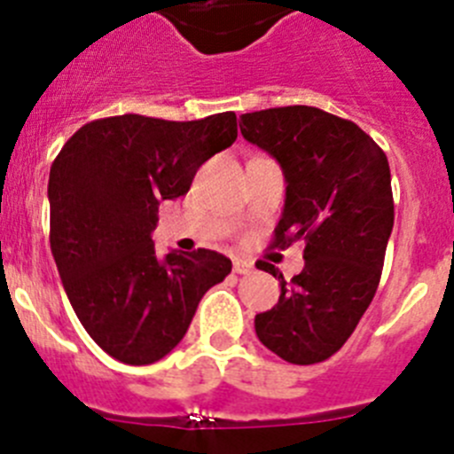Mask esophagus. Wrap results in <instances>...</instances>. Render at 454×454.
<instances>
[{
    "label": "esophagus",
    "mask_w": 454,
    "mask_h": 454,
    "mask_svg": "<svg viewBox=\"0 0 454 454\" xmlns=\"http://www.w3.org/2000/svg\"><path fill=\"white\" fill-rule=\"evenodd\" d=\"M252 262H247V259H234V272L236 275H250L252 272Z\"/></svg>",
    "instance_id": "esophagus-1"
}]
</instances>
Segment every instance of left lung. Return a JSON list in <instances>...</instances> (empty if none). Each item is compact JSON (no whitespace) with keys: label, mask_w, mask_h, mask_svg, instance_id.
Returning a JSON list of instances; mask_svg holds the SVG:
<instances>
[{"label":"left lung","mask_w":454,"mask_h":454,"mask_svg":"<svg viewBox=\"0 0 454 454\" xmlns=\"http://www.w3.org/2000/svg\"><path fill=\"white\" fill-rule=\"evenodd\" d=\"M240 134L279 163L286 179L275 246L302 239L304 268L282 295L256 314L254 330L284 362L330 359L350 339L382 277L393 230L387 154L355 122L314 106H282L240 115Z\"/></svg>","instance_id":"obj_1"}]
</instances>
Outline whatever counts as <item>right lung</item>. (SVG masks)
Masks as SVG:
<instances>
[{"label": "right lung", "mask_w": 454, "mask_h": 454, "mask_svg": "<svg viewBox=\"0 0 454 454\" xmlns=\"http://www.w3.org/2000/svg\"><path fill=\"white\" fill-rule=\"evenodd\" d=\"M239 136L236 115H115L83 124L51 163L50 243L72 309L106 355L147 366L179 346L200 300L231 272L214 250L156 254L159 204Z\"/></svg>", "instance_id": "right-lung-1"}]
</instances>
